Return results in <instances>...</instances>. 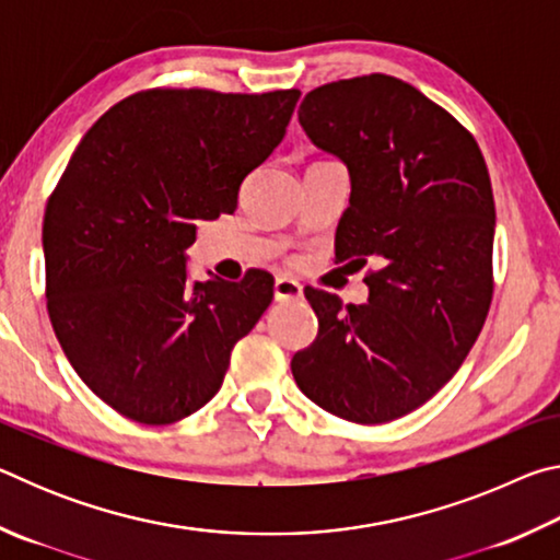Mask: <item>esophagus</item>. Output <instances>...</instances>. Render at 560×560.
<instances>
[{"instance_id": "34e87169", "label": "esophagus", "mask_w": 560, "mask_h": 560, "mask_svg": "<svg viewBox=\"0 0 560 560\" xmlns=\"http://www.w3.org/2000/svg\"><path fill=\"white\" fill-rule=\"evenodd\" d=\"M301 283L293 281L289 277H279L277 281H273V299L277 301H296L301 299Z\"/></svg>"}]
</instances>
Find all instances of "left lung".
Returning a JSON list of instances; mask_svg holds the SVG:
<instances>
[{"instance_id":"left-lung-1","label":"left lung","mask_w":560,"mask_h":560,"mask_svg":"<svg viewBox=\"0 0 560 560\" xmlns=\"http://www.w3.org/2000/svg\"><path fill=\"white\" fill-rule=\"evenodd\" d=\"M299 122L350 173L336 259L375 269L360 306L303 289L318 336L293 355V381L348 422H393L450 383L487 320L497 210L485 155L457 118L385 73L314 89Z\"/></svg>"}]
</instances>
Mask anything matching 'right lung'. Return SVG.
Here are the masks:
<instances>
[{
    "label": "right lung",
    "instance_id": "obj_1",
    "mask_svg": "<svg viewBox=\"0 0 560 560\" xmlns=\"http://www.w3.org/2000/svg\"><path fill=\"white\" fill-rule=\"evenodd\" d=\"M301 91L148 89L93 122L44 214L46 308L73 371L128 420L170 424L222 387L273 277L187 281L197 222L236 210Z\"/></svg>",
    "mask_w": 560,
    "mask_h": 560
}]
</instances>
